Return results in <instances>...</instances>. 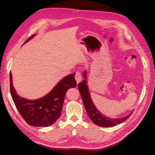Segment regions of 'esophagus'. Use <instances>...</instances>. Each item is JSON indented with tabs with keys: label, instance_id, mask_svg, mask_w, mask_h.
<instances>
[{
	"label": "esophagus",
	"instance_id": "34e87169",
	"mask_svg": "<svg viewBox=\"0 0 155 155\" xmlns=\"http://www.w3.org/2000/svg\"><path fill=\"white\" fill-rule=\"evenodd\" d=\"M81 79H82V77L81 76V74L79 72H76V76H75V79H76L77 83H79L81 81Z\"/></svg>",
	"mask_w": 155,
	"mask_h": 155
}]
</instances>
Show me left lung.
<instances>
[{
    "instance_id": "1",
    "label": "left lung",
    "mask_w": 155,
    "mask_h": 155,
    "mask_svg": "<svg viewBox=\"0 0 155 155\" xmlns=\"http://www.w3.org/2000/svg\"><path fill=\"white\" fill-rule=\"evenodd\" d=\"M83 78L84 80H83L82 82L78 84V89L79 92H80L83 104L84 106H85L87 114L94 124H95L96 125L100 127H103L115 126L124 122L133 113V111L131 112L129 115L125 117H122L121 118H111L110 117H107L106 116L101 114L97 110L91 99L87 85L86 71L83 72Z\"/></svg>"
}]
</instances>
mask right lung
<instances>
[{"label":"right lung","mask_w":155,"mask_h":155,"mask_svg":"<svg viewBox=\"0 0 155 155\" xmlns=\"http://www.w3.org/2000/svg\"><path fill=\"white\" fill-rule=\"evenodd\" d=\"M35 35L34 34L30 37L24 44ZM74 76L75 73L68 75L60 80L47 94L39 99L30 100L17 94L13 85L10 71V92L12 99L26 123L34 127H48L54 124L61 113L67 91L77 85Z\"/></svg>","instance_id":"obj_1"}]
</instances>
